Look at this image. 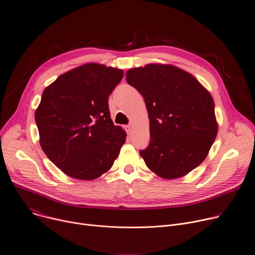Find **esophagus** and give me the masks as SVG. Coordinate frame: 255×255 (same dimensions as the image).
Instances as JSON below:
<instances>
[{"instance_id":"34e87169","label":"esophagus","mask_w":255,"mask_h":255,"mask_svg":"<svg viewBox=\"0 0 255 255\" xmlns=\"http://www.w3.org/2000/svg\"><path fill=\"white\" fill-rule=\"evenodd\" d=\"M132 130H133V125L132 124H129V125L126 126V131H127L128 134H131Z\"/></svg>"}]
</instances>
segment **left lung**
Listing matches in <instances>:
<instances>
[{
    "label": "left lung",
    "mask_w": 255,
    "mask_h": 255,
    "mask_svg": "<svg viewBox=\"0 0 255 255\" xmlns=\"http://www.w3.org/2000/svg\"><path fill=\"white\" fill-rule=\"evenodd\" d=\"M126 81L140 92L148 113L150 141L139 151L147 168L160 178L177 179L198 167L218 134L210 91L167 64L132 68Z\"/></svg>",
    "instance_id": "left-lung-1"
}]
</instances>
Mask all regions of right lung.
<instances>
[{"instance_id": "right-lung-1", "label": "right lung", "mask_w": 255, "mask_h": 255, "mask_svg": "<svg viewBox=\"0 0 255 255\" xmlns=\"http://www.w3.org/2000/svg\"><path fill=\"white\" fill-rule=\"evenodd\" d=\"M123 75L120 69L87 63L44 88L35 111L39 143L67 176L95 180L119 155L127 134L114 125L108 101Z\"/></svg>"}]
</instances>
